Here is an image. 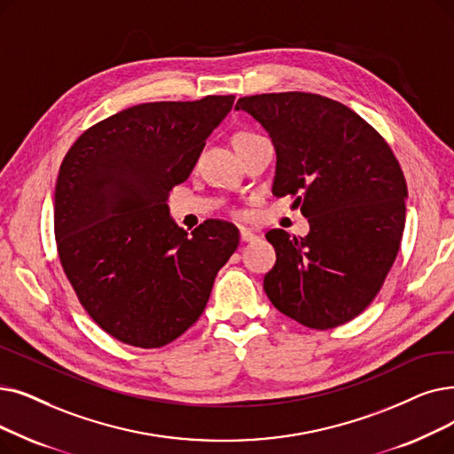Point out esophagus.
<instances>
[{
    "mask_svg": "<svg viewBox=\"0 0 454 454\" xmlns=\"http://www.w3.org/2000/svg\"><path fill=\"white\" fill-rule=\"evenodd\" d=\"M255 239H258V235H255L254 231H250V230H241V241L243 243H250V241H255Z\"/></svg>",
    "mask_w": 454,
    "mask_h": 454,
    "instance_id": "1",
    "label": "esophagus"
}]
</instances>
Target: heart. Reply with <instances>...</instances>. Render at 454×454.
Wrapping results in <instances>:
<instances>
[{
    "label": "heart",
    "mask_w": 454,
    "mask_h": 454,
    "mask_svg": "<svg viewBox=\"0 0 454 454\" xmlns=\"http://www.w3.org/2000/svg\"><path fill=\"white\" fill-rule=\"evenodd\" d=\"M252 133H247V131H241V133H238L235 135V139H233V143H238V141H241V139H247V137H250Z\"/></svg>",
    "instance_id": "b5f03b06"
}]
</instances>
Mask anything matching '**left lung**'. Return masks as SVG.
Wrapping results in <instances>:
<instances>
[{
  "mask_svg": "<svg viewBox=\"0 0 454 454\" xmlns=\"http://www.w3.org/2000/svg\"><path fill=\"white\" fill-rule=\"evenodd\" d=\"M276 150L274 196H297L306 238L270 230L276 263L263 289L276 309L328 330L360 315L397 258L408 196L404 174L382 135L360 114L309 92L239 98Z\"/></svg>",
  "mask_w": 454,
  "mask_h": 454,
  "instance_id": "1",
  "label": "left lung"
}]
</instances>
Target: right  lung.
<instances>
[{
    "label": "right lung",
    "instance_id": "add662e5",
    "mask_svg": "<svg viewBox=\"0 0 454 454\" xmlns=\"http://www.w3.org/2000/svg\"><path fill=\"white\" fill-rule=\"evenodd\" d=\"M235 96L133 106L77 139L55 185L59 260L92 321L114 340L163 347L200 317L239 230L206 221L191 235L168 215Z\"/></svg>",
    "mask_w": 454,
    "mask_h": 454
}]
</instances>
